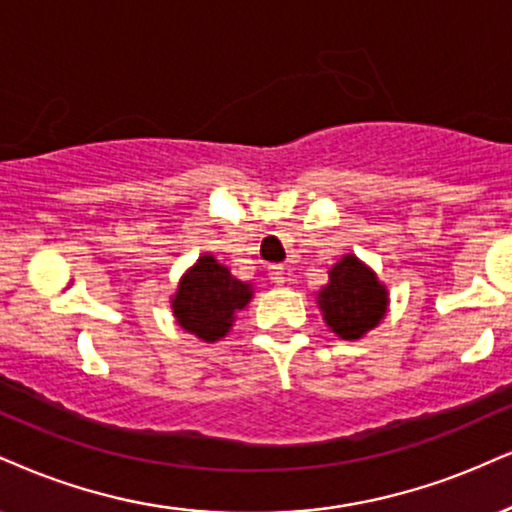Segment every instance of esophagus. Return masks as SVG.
Here are the masks:
<instances>
[{"mask_svg": "<svg viewBox=\"0 0 512 512\" xmlns=\"http://www.w3.org/2000/svg\"><path fill=\"white\" fill-rule=\"evenodd\" d=\"M268 275L275 285H282L285 282V266L282 263H273V266H268Z\"/></svg>", "mask_w": 512, "mask_h": 512, "instance_id": "34e87169", "label": "esophagus"}]
</instances>
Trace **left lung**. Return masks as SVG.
<instances>
[{
  "instance_id": "8db88e82",
  "label": "left lung",
  "mask_w": 512,
  "mask_h": 512,
  "mask_svg": "<svg viewBox=\"0 0 512 512\" xmlns=\"http://www.w3.org/2000/svg\"><path fill=\"white\" fill-rule=\"evenodd\" d=\"M318 299L325 323L342 339L363 337L387 313L384 287L351 254L330 270V282L320 289Z\"/></svg>"
}]
</instances>
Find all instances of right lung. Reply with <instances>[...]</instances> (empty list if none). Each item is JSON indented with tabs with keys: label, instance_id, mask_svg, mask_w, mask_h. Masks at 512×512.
<instances>
[{
	"label": "right lung",
	"instance_id": "1",
	"mask_svg": "<svg viewBox=\"0 0 512 512\" xmlns=\"http://www.w3.org/2000/svg\"><path fill=\"white\" fill-rule=\"evenodd\" d=\"M251 287L235 280L213 256H201L182 277L173 299V313L182 330L204 342H216L232 327L235 313L249 304Z\"/></svg>",
	"mask_w": 512,
	"mask_h": 512
}]
</instances>
